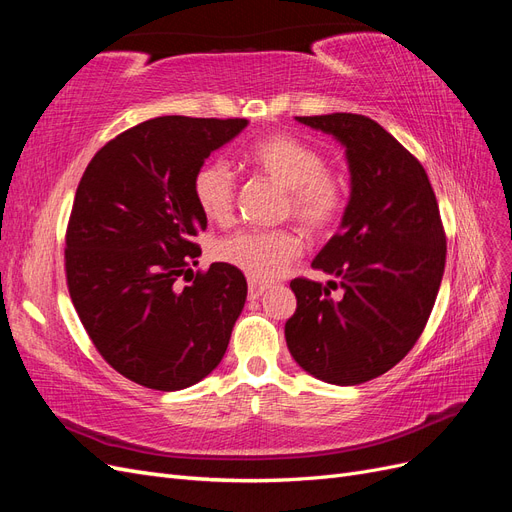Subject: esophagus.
<instances>
[{
  "label": "esophagus",
  "instance_id": "obj_1",
  "mask_svg": "<svg viewBox=\"0 0 512 512\" xmlns=\"http://www.w3.org/2000/svg\"><path fill=\"white\" fill-rule=\"evenodd\" d=\"M269 290V284H258V282H250V286H247V297L250 299H258L262 297Z\"/></svg>",
  "mask_w": 512,
  "mask_h": 512
}]
</instances>
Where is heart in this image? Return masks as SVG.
<instances>
[{
    "label": "heart",
    "mask_w": 512,
    "mask_h": 512,
    "mask_svg": "<svg viewBox=\"0 0 512 512\" xmlns=\"http://www.w3.org/2000/svg\"><path fill=\"white\" fill-rule=\"evenodd\" d=\"M247 164L286 190L284 215H292L309 235L329 232L346 207V181L324 168L322 153L299 138L271 134L247 149ZM198 209L211 222L224 224L235 211L237 181L222 160L200 164L192 179ZM301 237L290 228L245 230L222 239L213 256L256 282L280 277L301 254Z\"/></svg>",
    "instance_id": "b5f03b06"
}]
</instances>
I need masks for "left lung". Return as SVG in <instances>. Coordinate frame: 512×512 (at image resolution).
<instances>
[{
    "instance_id": "obj_1",
    "label": "left lung",
    "mask_w": 512,
    "mask_h": 512,
    "mask_svg": "<svg viewBox=\"0 0 512 512\" xmlns=\"http://www.w3.org/2000/svg\"><path fill=\"white\" fill-rule=\"evenodd\" d=\"M346 147L350 200L339 232L312 267L327 286L297 277L286 344L307 374L352 386L395 367L421 337L436 303L446 237L425 168L365 115L297 117ZM343 288V299L330 290Z\"/></svg>"
}]
</instances>
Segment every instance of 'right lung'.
Wrapping results in <instances>:
<instances>
[{
    "label": "right lung",
    "instance_id": "add662e5",
    "mask_svg": "<svg viewBox=\"0 0 512 512\" xmlns=\"http://www.w3.org/2000/svg\"><path fill=\"white\" fill-rule=\"evenodd\" d=\"M245 126L181 115L143 121L108 141L76 188L70 299L104 361L147 389L181 391L209 376L245 305V277L226 262L188 280L200 256L192 239L207 228L194 173Z\"/></svg>",
    "mask_w": 512,
    "mask_h": 512
}]
</instances>
